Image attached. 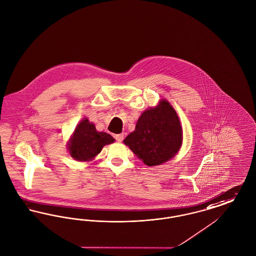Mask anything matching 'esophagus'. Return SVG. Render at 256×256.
I'll return each instance as SVG.
<instances>
[{"mask_svg": "<svg viewBox=\"0 0 256 256\" xmlns=\"http://www.w3.org/2000/svg\"><path fill=\"white\" fill-rule=\"evenodd\" d=\"M123 138H124V134H116V136H114L116 140L118 142H122V140H123Z\"/></svg>", "mask_w": 256, "mask_h": 256, "instance_id": "obj_1", "label": "esophagus"}]
</instances>
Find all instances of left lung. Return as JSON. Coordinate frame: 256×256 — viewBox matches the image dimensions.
<instances>
[{"label":"left lung","mask_w":256,"mask_h":256,"mask_svg":"<svg viewBox=\"0 0 256 256\" xmlns=\"http://www.w3.org/2000/svg\"><path fill=\"white\" fill-rule=\"evenodd\" d=\"M182 128L174 108L166 100L144 110L134 132L124 144L146 166H153L174 158L182 144Z\"/></svg>","instance_id":"8db88e82"}]
</instances>
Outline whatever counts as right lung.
<instances>
[{
    "mask_svg": "<svg viewBox=\"0 0 256 256\" xmlns=\"http://www.w3.org/2000/svg\"><path fill=\"white\" fill-rule=\"evenodd\" d=\"M114 142V138L110 134L98 132L94 124L86 118L76 126L68 142V151L70 156L76 161H92L101 152L103 146Z\"/></svg>",
    "mask_w": 256,
    "mask_h": 256,
    "instance_id": "add662e5",
    "label": "right lung"
}]
</instances>
